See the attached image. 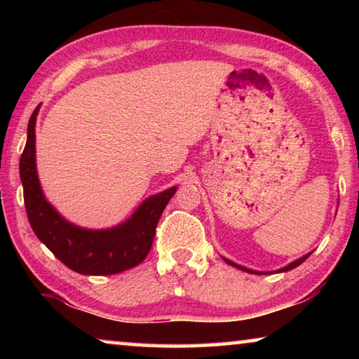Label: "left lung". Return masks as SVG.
<instances>
[{"label":"left lung","mask_w":359,"mask_h":359,"mask_svg":"<svg viewBox=\"0 0 359 359\" xmlns=\"http://www.w3.org/2000/svg\"><path fill=\"white\" fill-rule=\"evenodd\" d=\"M309 257H311V253L309 255H306V257H302V258H299V259H296L294 263H291V264H288V266H285L283 269H280V271H277V272H285V271H290V269H294L296 266H299L301 263H304V261H306ZM224 261H226L228 264H231V266H234V267H238V269H241V271H245V272H252V274H264V272H255V271H250V269H247V267H244V266H239V264H236V263H233V261H229V259H226V258H223Z\"/></svg>","instance_id":"8db88e82"}]
</instances>
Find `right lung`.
Instances as JSON below:
<instances>
[{
	"instance_id": "add662e5",
	"label": "right lung",
	"mask_w": 359,
	"mask_h": 359,
	"mask_svg": "<svg viewBox=\"0 0 359 359\" xmlns=\"http://www.w3.org/2000/svg\"><path fill=\"white\" fill-rule=\"evenodd\" d=\"M38 109L29 117L27 145L20 156L23 199L34 234L65 266L83 276L118 274L142 263L175 187L145 199L136 214L120 226L92 231L68 223L46 201L36 174L34 123Z\"/></svg>"
}]
</instances>
